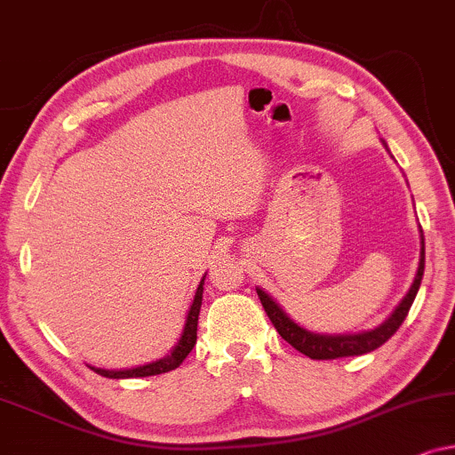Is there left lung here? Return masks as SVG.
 Returning a JSON list of instances; mask_svg holds the SVG:
<instances>
[{
	"mask_svg": "<svg viewBox=\"0 0 455 455\" xmlns=\"http://www.w3.org/2000/svg\"><path fill=\"white\" fill-rule=\"evenodd\" d=\"M385 148H387V145H385ZM422 275H425V235H422V229H420L419 269H416L414 282L406 291V296H403L400 304L391 310V315L381 323V325L366 329V331H358V333L310 331V329L298 325V323L282 308V304H279L273 296L267 294L263 288H257V294L260 298V304H263L267 316H269L273 325H275L277 333L282 335L290 346H294L298 352H302L304 356L313 360H333V358H344V356H360V354L372 352L377 350L379 346H383L385 341H387L391 335L400 329L403 319H406L408 310L412 307L416 294H419Z\"/></svg>",
	"mask_w": 455,
	"mask_h": 455,
	"instance_id": "8db88e82",
	"label": "left lung"
}]
</instances>
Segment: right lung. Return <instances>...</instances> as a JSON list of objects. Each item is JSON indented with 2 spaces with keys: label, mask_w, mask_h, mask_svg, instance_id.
I'll list each match as a JSON object with an SVG mask.
<instances>
[{
  "label": "right lung",
  "mask_w": 455,
  "mask_h": 455,
  "mask_svg": "<svg viewBox=\"0 0 455 455\" xmlns=\"http://www.w3.org/2000/svg\"><path fill=\"white\" fill-rule=\"evenodd\" d=\"M204 273L201 283L195 291V300H192L188 313H186V323L182 333H180V339L176 341V346L172 347L170 354L159 360H153V363L140 364V366H132V369H97V366H91L97 375L108 377V379H134V377H151V375H161V372L173 371L178 369L180 364L184 363V358L192 352V347L196 344V325H198V313H201V304H203V285H204Z\"/></svg>",
  "instance_id": "add662e5"
}]
</instances>
